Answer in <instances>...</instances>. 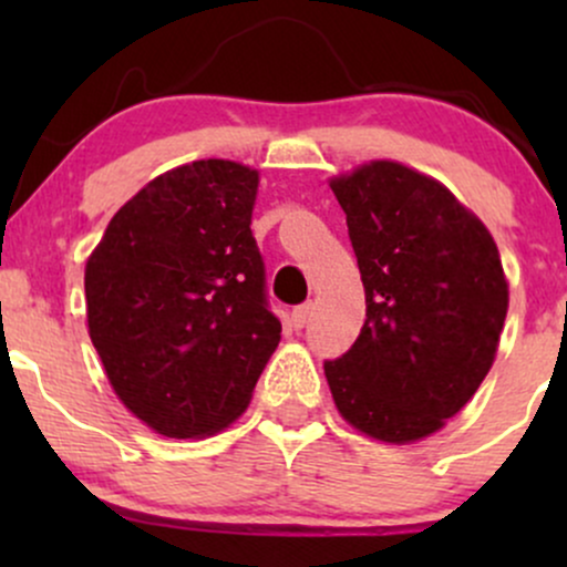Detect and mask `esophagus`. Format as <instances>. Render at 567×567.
<instances>
[{
    "label": "esophagus",
    "mask_w": 567,
    "mask_h": 567,
    "mask_svg": "<svg viewBox=\"0 0 567 567\" xmlns=\"http://www.w3.org/2000/svg\"><path fill=\"white\" fill-rule=\"evenodd\" d=\"M309 315H311V306L309 303H303V306H296V309H292V315H290V322H292V328L296 330H301L306 322H309Z\"/></svg>",
    "instance_id": "34e87169"
}]
</instances>
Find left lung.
I'll return each mask as SVG.
<instances>
[{"instance_id":"1","label":"left lung","mask_w":567,"mask_h":567,"mask_svg":"<svg viewBox=\"0 0 567 567\" xmlns=\"http://www.w3.org/2000/svg\"><path fill=\"white\" fill-rule=\"evenodd\" d=\"M365 288L354 347L324 362L349 426L389 445L440 432L496 360L509 282L493 234L447 186L394 159L330 178Z\"/></svg>"}]
</instances>
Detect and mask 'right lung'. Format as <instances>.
I'll use <instances>...</instances> for the list:
<instances>
[{
	"instance_id": "right-lung-1",
	"label": "right lung",
	"mask_w": 567,
	"mask_h": 567,
	"mask_svg": "<svg viewBox=\"0 0 567 567\" xmlns=\"http://www.w3.org/2000/svg\"><path fill=\"white\" fill-rule=\"evenodd\" d=\"M258 181L231 159L173 167L116 210L84 266L106 379L162 437L234 424L279 343L250 231Z\"/></svg>"
}]
</instances>
